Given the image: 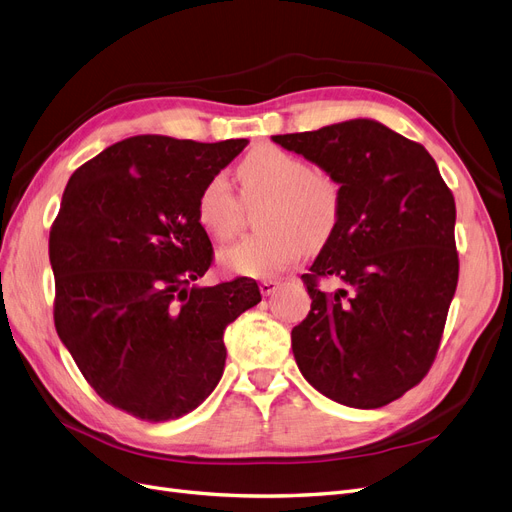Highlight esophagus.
Returning <instances> with one entry per match:
<instances>
[{
  "instance_id": "obj_1",
  "label": "esophagus",
  "mask_w": 512,
  "mask_h": 512,
  "mask_svg": "<svg viewBox=\"0 0 512 512\" xmlns=\"http://www.w3.org/2000/svg\"><path fill=\"white\" fill-rule=\"evenodd\" d=\"M278 287H280V282H278V280H272V278H266V280L259 282V291H261L263 295H272Z\"/></svg>"
}]
</instances>
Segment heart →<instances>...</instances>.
<instances>
[{"label": "heart", "mask_w": 512, "mask_h": 512, "mask_svg": "<svg viewBox=\"0 0 512 512\" xmlns=\"http://www.w3.org/2000/svg\"><path fill=\"white\" fill-rule=\"evenodd\" d=\"M240 198L263 200L257 225L263 230L221 253L223 268L270 278L287 270L310 246L331 238L342 215V187L325 170L278 145H259L236 168ZM223 175L208 179L196 200V215L208 236L232 240L242 225V202Z\"/></svg>", "instance_id": "1"}]
</instances>
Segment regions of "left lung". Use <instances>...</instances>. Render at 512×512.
<instances>
[{"label":"left lung","mask_w":512,"mask_h":512,"mask_svg":"<svg viewBox=\"0 0 512 512\" xmlns=\"http://www.w3.org/2000/svg\"><path fill=\"white\" fill-rule=\"evenodd\" d=\"M272 139L342 187L335 232L301 276L312 306L291 331L297 367L337 403L384 407L437 358L460 274L456 200L424 145L380 122ZM325 279L340 289L323 290Z\"/></svg>","instance_id":"obj_1"}]
</instances>
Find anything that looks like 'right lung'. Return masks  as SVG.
<instances>
[{
	"mask_svg": "<svg viewBox=\"0 0 512 512\" xmlns=\"http://www.w3.org/2000/svg\"><path fill=\"white\" fill-rule=\"evenodd\" d=\"M246 143L130 137L65 187L48 240L54 327L94 392L139 420L194 411L223 375L225 327L261 301L246 276L192 285L215 255L198 194Z\"/></svg>",
	"mask_w": 512,
	"mask_h": 512,
	"instance_id": "right-lung-1",
	"label": "right lung"
}]
</instances>
